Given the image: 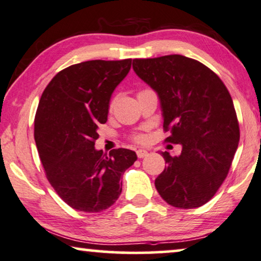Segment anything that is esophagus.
<instances>
[{
    "instance_id": "obj_1",
    "label": "esophagus",
    "mask_w": 261,
    "mask_h": 261,
    "mask_svg": "<svg viewBox=\"0 0 261 261\" xmlns=\"http://www.w3.org/2000/svg\"><path fill=\"white\" fill-rule=\"evenodd\" d=\"M136 153H137V157L138 159H143V157L148 156V150H144V149H138L137 151H136Z\"/></svg>"
}]
</instances>
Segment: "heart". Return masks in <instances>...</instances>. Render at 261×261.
Here are the masks:
<instances>
[{"label":"heart","mask_w":261,"mask_h":261,"mask_svg":"<svg viewBox=\"0 0 261 261\" xmlns=\"http://www.w3.org/2000/svg\"><path fill=\"white\" fill-rule=\"evenodd\" d=\"M112 105H113V102L111 101V102H110L109 108L112 109ZM132 139H134L135 142H143V139H144V136H142V135H134V136H132Z\"/></svg>","instance_id":"obj_1"}]
</instances>
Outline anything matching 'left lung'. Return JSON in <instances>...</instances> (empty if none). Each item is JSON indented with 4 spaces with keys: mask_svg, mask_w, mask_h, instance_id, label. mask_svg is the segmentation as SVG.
<instances>
[{
    "mask_svg": "<svg viewBox=\"0 0 261 261\" xmlns=\"http://www.w3.org/2000/svg\"><path fill=\"white\" fill-rule=\"evenodd\" d=\"M136 74L159 93L166 142L181 144L179 156L162 152L167 167L155 187L181 209L207 203L228 175L240 139L232 97L215 72L179 54L134 59Z\"/></svg>",
    "mask_w": 261,
    "mask_h": 261,
    "instance_id": "obj_1",
    "label": "left lung"
}]
</instances>
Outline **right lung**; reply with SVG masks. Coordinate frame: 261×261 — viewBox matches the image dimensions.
<instances>
[{
    "instance_id": "1",
    "label": "right lung",
    "mask_w": 261,
    "mask_h": 261,
    "mask_svg": "<svg viewBox=\"0 0 261 261\" xmlns=\"http://www.w3.org/2000/svg\"><path fill=\"white\" fill-rule=\"evenodd\" d=\"M132 59L90 60L66 67L40 98L34 138L46 177L69 207L98 213L116 202L120 177L137 160L129 149L109 155L94 149L99 124L108 120L113 90L125 78Z\"/></svg>"
}]
</instances>
